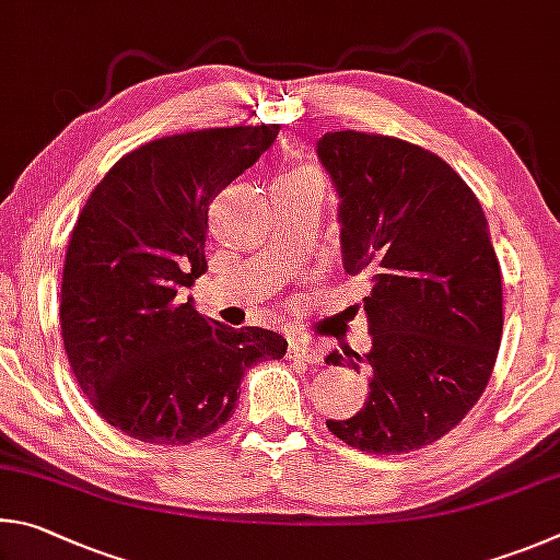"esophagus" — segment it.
Masks as SVG:
<instances>
[{
    "label": "esophagus",
    "instance_id": "esophagus-1",
    "mask_svg": "<svg viewBox=\"0 0 560 560\" xmlns=\"http://www.w3.org/2000/svg\"><path fill=\"white\" fill-rule=\"evenodd\" d=\"M288 357L295 359V361H305V364H322V359H325V351H322L319 345L310 339H302V337H292L290 339V349H288Z\"/></svg>",
    "mask_w": 560,
    "mask_h": 560
}]
</instances>
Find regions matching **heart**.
Here are the masks:
<instances>
[{"instance_id":"obj_1","label":"heart","mask_w":560,"mask_h":560,"mask_svg":"<svg viewBox=\"0 0 560 560\" xmlns=\"http://www.w3.org/2000/svg\"><path fill=\"white\" fill-rule=\"evenodd\" d=\"M275 182H285V184H317V186H322V174H319L317 170H312V166H295V170L280 174Z\"/></svg>"}]
</instances>
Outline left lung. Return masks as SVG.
Wrapping results in <instances>:
<instances>
[{
  "label": "left lung",
  "instance_id": "obj_1",
  "mask_svg": "<svg viewBox=\"0 0 560 560\" xmlns=\"http://www.w3.org/2000/svg\"><path fill=\"white\" fill-rule=\"evenodd\" d=\"M317 152L341 199L345 270L371 280L354 305L371 349L325 359L369 371V400L327 428L361 453H413L472 410L502 345V270L482 203L445 160L398 137L327 132Z\"/></svg>",
  "mask_w": 560,
  "mask_h": 560
}]
</instances>
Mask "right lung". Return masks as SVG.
<instances>
[{"label":"right lung","mask_w":560,"mask_h":560,"mask_svg":"<svg viewBox=\"0 0 560 560\" xmlns=\"http://www.w3.org/2000/svg\"><path fill=\"white\" fill-rule=\"evenodd\" d=\"M280 125L166 135L120 156L68 241L61 337L105 423L150 445H189L233 416L245 371L282 359L260 327L206 319L179 292L206 272L209 203L268 150Z\"/></svg>","instance_id":"right-lung-1"}]
</instances>
